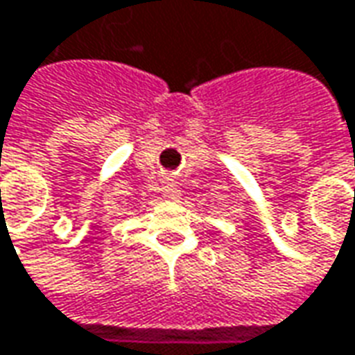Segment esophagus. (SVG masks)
Masks as SVG:
<instances>
[{
    "mask_svg": "<svg viewBox=\"0 0 355 355\" xmlns=\"http://www.w3.org/2000/svg\"><path fill=\"white\" fill-rule=\"evenodd\" d=\"M178 191H180V189H178V185L173 182L166 183V187H164V195L170 197V199H175V197H178Z\"/></svg>",
    "mask_w": 355,
    "mask_h": 355,
    "instance_id": "obj_1",
    "label": "esophagus"
}]
</instances>
